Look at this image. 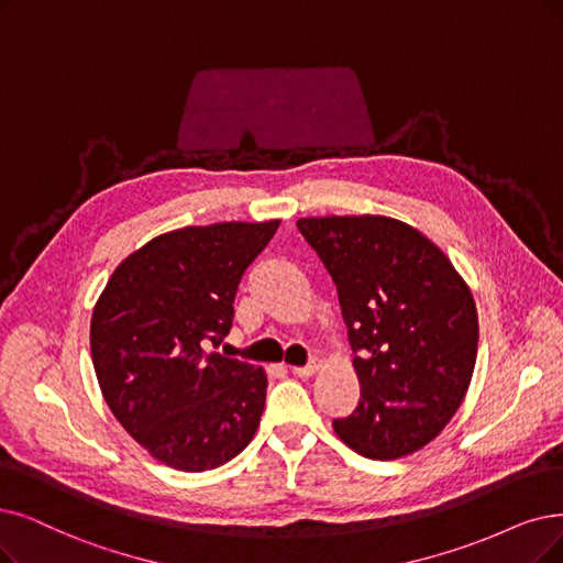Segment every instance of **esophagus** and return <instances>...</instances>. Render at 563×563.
<instances>
[{"label":"esophagus","mask_w":563,"mask_h":563,"mask_svg":"<svg viewBox=\"0 0 563 563\" xmlns=\"http://www.w3.org/2000/svg\"><path fill=\"white\" fill-rule=\"evenodd\" d=\"M317 369H319V365L317 363H309V365H305V367H290V372H294L296 376H300V378H309V376H313L317 374Z\"/></svg>","instance_id":"34e87169"}]
</instances>
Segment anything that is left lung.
Returning <instances> with one entry per match:
<instances>
[{"instance_id":"1","label":"left lung","mask_w":563,"mask_h":563,"mask_svg":"<svg viewBox=\"0 0 563 563\" xmlns=\"http://www.w3.org/2000/svg\"><path fill=\"white\" fill-rule=\"evenodd\" d=\"M340 294L360 401L332 420L369 460L407 457L451 422L478 353L471 288L439 246L380 214L298 219Z\"/></svg>"}]
</instances>
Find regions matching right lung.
Returning <instances> with one entry per match:
<instances>
[{"label": "right lung", "instance_id": "1", "mask_svg": "<svg viewBox=\"0 0 563 563\" xmlns=\"http://www.w3.org/2000/svg\"><path fill=\"white\" fill-rule=\"evenodd\" d=\"M279 219L223 221L156 235L110 275L89 349L112 416L162 464L217 468L254 439L267 374L210 351L233 325L244 269Z\"/></svg>", "mask_w": 563, "mask_h": 563}]
</instances>
